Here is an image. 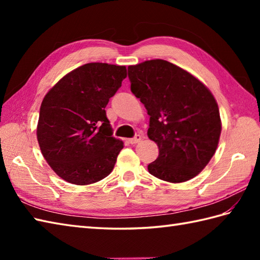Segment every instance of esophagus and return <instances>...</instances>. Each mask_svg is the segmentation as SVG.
I'll use <instances>...</instances> for the list:
<instances>
[{
    "label": "esophagus",
    "mask_w": 260,
    "mask_h": 260,
    "mask_svg": "<svg viewBox=\"0 0 260 260\" xmlns=\"http://www.w3.org/2000/svg\"><path fill=\"white\" fill-rule=\"evenodd\" d=\"M142 135H136L133 139H128V143H131V144H137V143H140L142 141Z\"/></svg>",
    "instance_id": "esophagus-1"
}]
</instances>
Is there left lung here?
<instances>
[{
  "label": "left lung",
  "instance_id": "obj_1",
  "mask_svg": "<svg viewBox=\"0 0 260 260\" xmlns=\"http://www.w3.org/2000/svg\"><path fill=\"white\" fill-rule=\"evenodd\" d=\"M131 90L150 115L148 139L158 157L152 175L171 183L197 176L217 150L221 119L217 101L202 81L167 60L128 66Z\"/></svg>",
  "mask_w": 260,
  "mask_h": 260
}]
</instances>
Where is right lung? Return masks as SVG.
I'll list each match as a JSON object with an SVG mask.
<instances>
[{
    "label": "right lung",
    "instance_id": "obj_1",
    "mask_svg": "<svg viewBox=\"0 0 260 260\" xmlns=\"http://www.w3.org/2000/svg\"><path fill=\"white\" fill-rule=\"evenodd\" d=\"M127 76L125 66L90 62L63 76L43 98L37 139L60 178L87 185L112 172L124 147L105 107Z\"/></svg>",
    "mask_w": 260,
    "mask_h": 260
}]
</instances>
